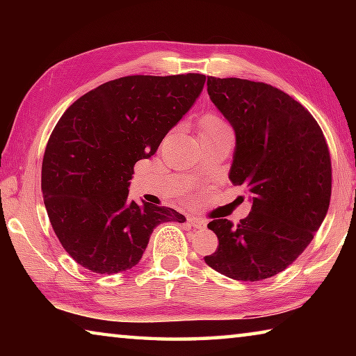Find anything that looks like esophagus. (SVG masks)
Returning <instances> with one entry per match:
<instances>
[{"label":"esophagus","instance_id":"34e87169","mask_svg":"<svg viewBox=\"0 0 356 356\" xmlns=\"http://www.w3.org/2000/svg\"><path fill=\"white\" fill-rule=\"evenodd\" d=\"M188 221L195 229H206V226H207V222L201 218H197V216H190Z\"/></svg>","mask_w":356,"mask_h":356}]
</instances>
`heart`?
<instances>
[{
	"label": "heart",
	"mask_w": 356,
	"mask_h": 356,
	"mask_svg": "<svg viewBox=\"0 0 356 356\" xmlns=\"http://www.w3.org/2000/svg\"><path fill=\"white\" fill-rule=\"evenodd\" d=\"M201 130L202 135H212L220 134V131H227L231 129H229L225 120L220 119L218 116H215V114H207V116H204L201 120Z\"/></svg>",
	"instance_id": "obj_1"
}]
</instances>
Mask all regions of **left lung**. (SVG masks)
Segmentation results:
<instances>
[{"label": "left lung", "mask_w": 356, "mask_h": 356, "mask_svg": "<svg viewBox=\"0 0 356 356\" xmlns=\"http://www.w3.org/2000/svg\"><path fill=\"white\" fill-rule=\"evenodd\" d=\"M207 92L236 131L229 179L252 207L237 226L209 222L220 243L204 261L227 278L267 280L305 251L328 212L327 141L311 113L270 84L207 76Z\"/></svg>", "instance_id": "1"}]
</instances>
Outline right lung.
<instances>
[{
    "label": "right lung",
    "mask_w": 356,
    "mask_h": 356,
    "mask_svg": "<svg viewBox=\"0 0 356 356\" xmlns=\"http://www.w3.org/2000/svg\"><path fill=\"white\" fill-rule=\"evenodd\" d=\"M206 75H131L100 84L59 119L42 161V195L56 237L100 275L140 262L154 229L184 222L170 207L129 200L138 160L152 156L200 97Z\"/></svg>",
    "instance_id": "right-lung-1"
}]
</instances>
